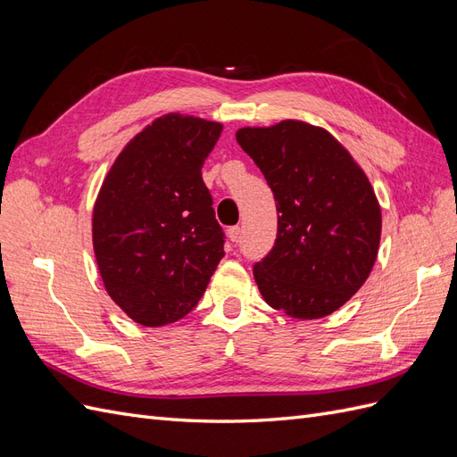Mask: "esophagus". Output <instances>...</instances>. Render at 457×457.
Wrapping results in <instances>:
<instances>
[{"label": "esophagus", "instance_id": "esophagus-1", "mask_svg": "<svg viewBox=\"0 0 457 457\" xmlns=\"http://www.w3.org/2000/svg\"><path fill=\"white\" fill-rule=\"evenodd\" d=\"M227 234H228V240L230 242H238L240 240V227H230L227 230Z\"/></svg>", "mask_w": 457, "mask_h": 457}]
</instances>
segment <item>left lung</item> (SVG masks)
Masks as SVG:
<instances>
[{
	"mask_svg": "<svg viewBox=\"0 0 457 457\" xmlns=\"http://www.w3.org/2000/svg\"><path fill=\"white\" fill-rule=\"evenodd\" d=\"M237 141L278 212L274 247L253 267L262 299L301 320L331 314L378 259L381 207L366 173L334 135L301 120L242 128Z\"/></svg>",
	"mask_w": 457,
	"mask_h": 457,
	"instance_id": "obj_1",
	"label": "left lung"
}]
</instances>
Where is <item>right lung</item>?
Segmentation results:
<instances>
[{
	"label": "right lung",
	"instance_id": "add662e5",
	"mask_svg": "<svg viewBox=\"0 0 457 457\" xmlns=\"http://www.w3.org/2000/svg\"><path fill=\"white\" fill-rule=\"evenodd\" d=\"M223 123L171 112L123 146L93 205V250L108 295L133 322L181 320L204 295L225 234L202 165Z\"/></svg>",
	"mask_w": 457,
	"mask_h": 457
}]
</instances>
